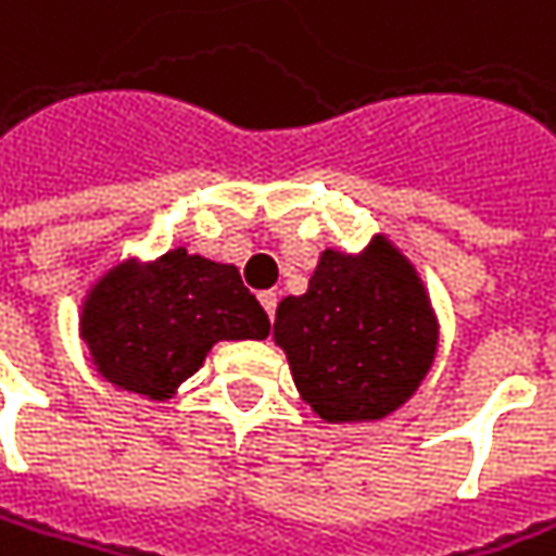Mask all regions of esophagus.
Masks as SVG:
<instances>
[{
  "label": "esophagus",
  "instance_id": "34e87169",
  "mask_svg": "<svg viewBox=\"0 0 556 556\" xmlns=\"http://www.w3.org/2000/svg\"><path fill=\"white\" fill-rule=\"evenodd\" d=\"M258 301H261V307L267 311V316L274 319V314H277V304H279V295H277V292H274V289H270V292H261Z\"/></svg>",
  "mask_w": 556,
  "mask_h": 556
}]
</instances>
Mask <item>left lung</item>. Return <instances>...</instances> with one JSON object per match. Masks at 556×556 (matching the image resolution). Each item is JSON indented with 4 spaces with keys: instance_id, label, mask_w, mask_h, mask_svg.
Wrapping results in <instances>:
<instances>
[{
    "instance_id": "obj_1",
    "label": "left lung",
    "mask_w": 556,
    "mask_h": 556,
    "mask_svg": "<svg viewBox=\"0 0 556 556\" xmlns=\"http://www.w3.org/2000/svg\"><path fill=\"white\" fill-rule=\"evenodd\" d=\"M274 338L319 418L375 421L425 381L437 316L415 267L378 237L363 255L326 249L307 292L279 301Z\"/></svg>"
}]
</instances>
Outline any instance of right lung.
<instances>
[{
  "label": "right lung",
  "mask_w": 556,
  "mask_h": 556,
  "mask_svg": "<svg viewBox=\"0 0 556 556\" xmlns=\"http://www.w3.org/2000/svg\"><path fill=\"white\" fill-rule=\"evenodd\" d=\"M79 332L106 381L165 400L212 344L267 338L270 319L233 264L175 249L150 264L113 267L88 292Z\"/></svg>",
  "instance_id": "right-lung-1"
}]
</instances>
